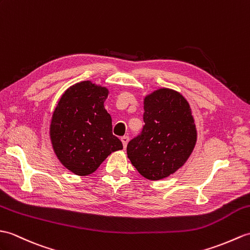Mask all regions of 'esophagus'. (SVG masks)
I'll return each mask as SVG.
<instances>
[{
    "label": "esophagus",
    "instance_id": "34e87169",
    "mask_svg": "<svg viewBox=\"0 0 250 250\" xmlns=\"http://www.w3.org/2000/svg\"><path fill=\"white\" fill-rule=\"evenodd\" d=\"M121 142H123V145H124V148H125L126 147V145H127V143H129V136H123L121 137Z\"/></svg>",
    "mask_w": 250,
    "mask_h": 250
}]
</instances>
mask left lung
<instances>
[{"instance_id":"8db88e82","label":"left lung","mask_w":250,"mask_h":250,"mask_svg":"<svg viewBox=\"0 0 250 250\" xmlns=\"http://www.w3.org/2000/svg\"><path fill=\"white\" fill-rule=\"evenodd\" d=\"M141 132L126 146L127 158L143 177L164 179L177 171L193 152L197 131L189 104L181 94L161 88L144 99Z\"/></svg>"}]
</instances>
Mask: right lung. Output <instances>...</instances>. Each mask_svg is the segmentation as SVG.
<instances>
[{
  "label": "right lung",
  "mask_w": 250,
  "mask_h": 250,
  "mask_svg": "<svg viewBox=\"0 0 250 250\" xmlns=\"http://www.w3.org/2000/svg\"><path fill=\"white\" fill-rule=\"evenodd\" d=\"M108 90L90 81L77 83L60 99L52 116L50 138L67 169L90 175L123 143L113 135L112 117L104 108Z\"/></svg>",
  "instance_id": "add662e5"
}]
</instances>
